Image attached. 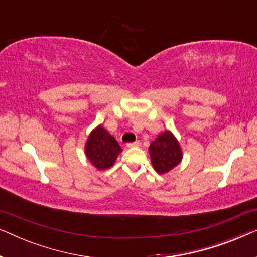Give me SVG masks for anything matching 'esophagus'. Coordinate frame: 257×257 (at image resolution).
<instances>
[{
    "mask_svg": "<svg viewBox=\"0 0 257 257\" xmlns=\"http://www.w3.org/2000/svg\"><path fill=\"white\" fill-rule=\"evenodd\" d=\"M140 146V142L139 140H137L135 143H128L127 144V147H139Z\"/></svg>",
    "mask_w": 257,
    "mask_h": 257,
    "instance_id": "obj_1",
    "label": "esophagus"
}]
</instances>
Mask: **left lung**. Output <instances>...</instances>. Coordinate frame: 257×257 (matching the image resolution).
I'll list each match as a JSON object with an SVG mask.
<instances>
[{
    "mask_svg": "<svg viewBox=\"0 0 257 257\" xmlns=\"http://www.w3.org/2000/svg\"><path fill=\"white\" fill-rule=\"evenodd\" d=\"M150 156L152 165L158 173L170 172L182 159V152L178 140L170 131H165L157 137L150 145Z\"/></svg>",
    "mask_w": 257,
    "mask_h": 257,
    "instance_id": "obj_1",
    "label": "left lung"
}]
</instances>
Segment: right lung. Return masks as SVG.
<instances>
[{"label":"right lung","mask_w":257,"mask_h":257,"mask_svg":"<svg viewBox=\"0 0 257 257\" xmlns=\"http://www.w3.org/2000/svg\"><path fill=\"white\" fill-rule=\"evenodd\" d=\"M120 152L121 147L117 140L101 125L94 128L87 138L85 154L91 164L98 170L111 167Z\"/></svg>","instance_id":"obj_1"}]
</instances>
